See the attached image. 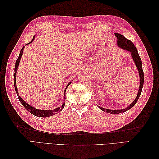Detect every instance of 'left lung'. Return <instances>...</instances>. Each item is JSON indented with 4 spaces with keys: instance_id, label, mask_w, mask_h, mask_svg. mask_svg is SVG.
Listing matches in <instances>:
<instances>
[{
    "instance_id": "1",
    "label": "left lung",
    "mask_w": 159,
    "mask_h": 159,
    "mask_svg": "<svg viewBox=\"0 0 159 159\" xmlns=\"http://www.w3.org/2000/svg\"><path fill=\"white\" fill-rule=\"evenodd\" d=\"M115 35L117 38L118 46L123 50H126L127 51L131 52L133 59L134 61V63H135V64L137 66V68L138 69L139 77H140V86H139V90L138 91L137 98L133 101V102L130 104L127 108L123 109H120V110H111V109H105L102 107H99V109L103 111H106L107 113H109L111 114H118V113H121L127 111V110L132 108L134 105L136 104L139 97H140L141 91H142V88H143V84H144V73H143V70L142 68L141 59L140 56H139V53H138V51L136 48L135 46L134 45V44L131 40L127 39L126 38H125L123 35L120 34L115 33Z\"/></svg>"
}]
</instances>
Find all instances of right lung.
I'll list each match as a JSON object with an SVG mask.
<instances>
[{
	"instance_id": "right-lung-1",
	"label": "right lung",
	"mask_w": 159,
	"mask_h": 159,
	"mask_svg": "<svg viewBox=\"0 0 159 159\" xmlns=\"http://www.w3.org/2000/svg\"><path fill=\"white\" fill-rule=\"evenodd\" d=\"M34 36L33 37L32 40H31L30 42L28 43V44H30V43L34 40ZM24 48H25V46H23L22 48L20 50V54H19V56L18 57L17 60L16 61V63H15V66H14V88H15V91L17 93V95H18V99L19 101H20V103L22 104V105L24 107H25V108L26 109H27L28 111H29L30 113H31L32 114H33L34 115H35V116L36 117H50V116H52V115H54L57 113L58 112H60L63 109L64 107V105H65V102H66V98H65V93H66V89L68 88V86L70 85V84H71V82H70L68 85H67V87L64 91V104L61 105V106L60 107H57L54 110H40V109H37L34 107H32L31 105H28L26 102H25V101H24L21 98L20 96L19 95L18 91H17V87L16 85V72H17V68L18 67V64H19V62H20V59H21V56H22V52H23V50H24Z\"/></svg>"
}]
</instances>
